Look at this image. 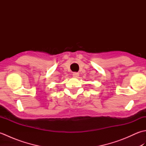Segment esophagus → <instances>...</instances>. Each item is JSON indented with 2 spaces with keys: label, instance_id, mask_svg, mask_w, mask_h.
<instances>
[{
  "label": "esophagus",
  "instance_id": "obj_1",
  "mask_svg": "<svg viewBox=\"0 0 146 146\" xmlns=\"http://www.w3.org/2000/svg\"><path fill=\"white\" fill-rule=\"evenodd\" d=\"M79 76V73H73V76L74 78H78Z\"/></svg>",
  "mask_w": 146,
  "mask_h": 146
}]
</instances>
